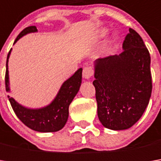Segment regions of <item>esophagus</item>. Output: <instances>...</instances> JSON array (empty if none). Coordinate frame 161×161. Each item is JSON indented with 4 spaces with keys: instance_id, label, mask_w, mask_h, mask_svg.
Returning <instances> with one entry per match:
<instances>
[{
    "instance_id": "34e87169",
    "label": "esophagus",
    "mask_w": 161,
    "mask_h": 161,
    "mask_svg": "<svg viewBox=\"0 0 161 161\" xmlns=\"http://www.w3.org/2000/svg\"><path fill=\"white\" fill-rule=\"evenodd\" d=\"M93 73H94V70L93 68L90 66V65H87L83 68V71H82V76L84 79L86 80H90V78L93 76Z\"/></svg>"
}]
</instances>
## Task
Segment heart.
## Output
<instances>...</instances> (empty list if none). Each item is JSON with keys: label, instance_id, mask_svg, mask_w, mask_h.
I'll return each mask as SVG.
<instances>
[{"label": "heart", "instance_id": "b5f03b06", "mask_svg": "<svg viewBox=\"0 0 161 161\" xmlns=\"http://www.w3.org/2000/svg\"><path fill=\"white\" fill-rule=\"evenodd\" d=\"M108 31H109V29H108V28H102V29H100V30L98 31V33H97V37L102 38L104 36H106L108 34Z\"/></svg>", "mask_w": 161, "mask_h": 161}]
</instances>
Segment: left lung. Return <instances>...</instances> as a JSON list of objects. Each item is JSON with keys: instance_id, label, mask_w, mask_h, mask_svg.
Here are the masks:
<instances>
[{"instance_id": "1", "label": "left lung", "mask_w": 161, "mask_h": 161, "mask_svg": "<svg viewBox=\"0 0 161 161\" xmlns=\"http://www.w3.org/2000/svg\"><path fill=\"white\" fill-rule=\"evenodd\" d=\"M124 52L94 63L97 116L108 129L132 127L142 117L152 95L151 56L140 35L129 28Z\"/></svg>"}]
</instances>
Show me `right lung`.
Returning a JSON list of instances; mask_svg holds the SVG:
<instances>
[{"mask_svg":"<svg viewBox=\"0 0 161 161\" xmlns=\"http://www.w3.org/2000/svg\"><path fill=\"white\" fill-rule=\"evenodd\" d=\"M34 32H37L36 26L26 28L17 36L14 44L19 38H21L23 36ZM10 52L11 49L8 53L7 62H6L5 85H6L7 92H9L10 90L9 70H8V62H9ZM81 78H82V68H80L77 71H75V73L71 77L66 80L62 84L57 95L53 98V101L44 108H26L17 102L13 97H9V96H8V97L16 115L28 128L40 133L57 132L64 128L68 120L69 106L80 90L81 84Z\"/></svg>","mask_w":161,"mask_h":161,"instance_id":"1","label":"right lung"}]
</instances>
